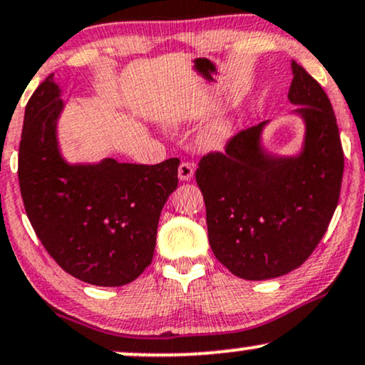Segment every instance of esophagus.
<instances>
[{
    "label": "esophagus",
    "instance_id": "34e87169",
    "mask_svg": "<svg viewBox=\"0 0 365 365\" xmlns=\"http://www.w3.org/2000/svg\"><path fill=\"white\" fill-rule=\"evenodd\" d=\"M192 177H194V166L190 163H187V161H183V163H180L178 166V178L182 180V182H188Z\"/></svg>",
    "mask_w": 365,
    "mask_h": 365
}]
</instances>
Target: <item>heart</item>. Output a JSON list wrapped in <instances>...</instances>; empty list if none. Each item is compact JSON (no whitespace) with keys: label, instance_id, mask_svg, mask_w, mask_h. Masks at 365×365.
<instances>
[{"label":"heart","instance_id":"b5f03b06","mask_svg":"<svg viewBox=\"0 0 365 365\" xmlns=\"http://www.w3.org/2000/svg\"><path fill=\"white\" fill-rule=\"evenodd\" d=\"M232 134V122L221 118L210 124L207 129L199 135V144L204 149H217L225 146Z\"/></svg>","mask_w":365,"mask_h":365}]
</instances>
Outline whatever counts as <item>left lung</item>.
<instances>
[{"instance_id": "1", "label": "left lung", "mask_w": 365, "mask_h": 365, "mask_svg": "<svg viewBox=\"0 0 365 365\" xmlns=\"http://www.w3.org/2000/svg\"><path fill=\"white\" fill-rule=\"evenodd\" d=\"M289 100L304 120L294 156L262 148L267 122L209 153L195 171L205 202L209 245L222 265L247 280L275 279L309 258L328 230L344 177V149L327 93L292 61Z\"/></svg>"}]
</instances>
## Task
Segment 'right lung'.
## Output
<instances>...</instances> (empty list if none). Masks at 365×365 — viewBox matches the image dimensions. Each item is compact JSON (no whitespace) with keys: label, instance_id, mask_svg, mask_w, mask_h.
I'll return each instance as SVG.
<instances>
[{"label":"right lung","instance_id":"add662e5","mask_svg":"<svg viewBox=\"0 0 365 365\" xmlns=\"http://www.w3.org/2000/svg\"><path fill=\"white\" fill-rule=\"evenodd\" d=\"M64 108L47 76L25 107L21 199L37 238L64 272L91 285L133 282L151 263L160 214L178 185V158L158 165H69L57 143Z\"/></svg>","mask_w":365,"mask_h":365}]
</instances>
